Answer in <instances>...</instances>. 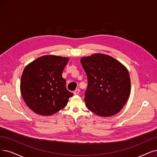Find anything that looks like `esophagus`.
<instances>
[{
    "mask_svg": "<svg viewBox=\"0 0 157 157\" xmlns=\"http://www.w3.org/2000/svg\"><path fill=\"white\" fill-rule=\"evenodd\" d=\"M79 92H80V90L79 89H77L76 90H75L74 91V94H75V95H76V94H78L79 93Z\"/></svg>",
    "mask_w": 157,
    "mask_h": 157,
    "instance_id": "esophagus-1",
    "label": "esophagus"
}]
</instances>
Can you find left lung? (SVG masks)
<instances>
[{
  "instance_id": "8db88e82",
  "label": "left lung",
  "mask_w": 157,
  "mask_h": 157,
  "mask_svg": "<svg viewBox=\"0 0 157 157\" xmlns=\"http://www.w3.org/2000/svg\"><path fill=\"white\" fill-rule=\"evenodd\" d=\"M88 79L85 93L86 106L103 117L119 113L131 92V80L127 68L113 57L95 54L81 59Z\"/></svg>"
}]
</instances>
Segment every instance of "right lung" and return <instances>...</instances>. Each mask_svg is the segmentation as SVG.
<instances>
[{
  "label": "right lung",
  "instance_id": "obj_1",
  "mask_svg": "<svg viewBox=\"0 0 157 157\" xmlns=\"http://www.w3.org/2000/svg\"><path fill=\"white\" fill-rule=\"evenodd\" d=\"M68 58L43 56L29 63L21 79V93L32 111L42 116L52 115L65 107L73 96L62 77Z\"/></svg>",
  "mask_w": 157,
  "mask_h": 157
}]
</instances>
